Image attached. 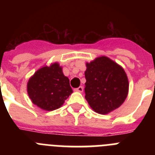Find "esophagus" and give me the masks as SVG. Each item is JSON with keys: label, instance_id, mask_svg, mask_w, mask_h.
I'll list each match as a JSON object with an SVG mask.
<instances>
[{"label": "esophagus", "instance_id": "34e87169", "mask_svg": "<svg viewBox=\"0 0 155 155\" xmlns=\"http://www.w3.org/2000/svg\"><path fill=\"white\" fill-rule=\"evenodd\" d=\"M74 90L76 91H78V92H82V91H83V90H84V88H83V87H82V86H80V87L75 88Z\"/></svg>", "mask_w": 155, "mask_h": 155}]
</instances>
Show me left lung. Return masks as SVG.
Segmentation results:
<instances>
[{"instance_id":"left-lung-1","label":"left lung","mask_w":155,"mask_h":155,"mask_svg":"<svg viewBox=\"0 0 155 155\" xmlns=\"http://www.w3.org/2000/svg\"><path fill=\"white\" fill-rule=\"evenodd\" d=\"M86 67L84 97L91 109L105 115L120 107L129 91L124 68L105 56L87 63Z\"/></svg>"}]
</instances>
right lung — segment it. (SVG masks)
<instances>
[{"label":"right lung","instance_id":"right-lung-1","mask_svg":"<svg viewBox=\"0 0 155 155\" xmlns=\"http://www.w3.org/2000/svg\"><path fill=\"white\" fill-rule=\"evenodd\" d=\"M27 91L32 103L46 111L59 109L73 92L58 63L38 70L28 80Z\"/></svg>","mask_w":155,"mask_h":155}]
</instances>
